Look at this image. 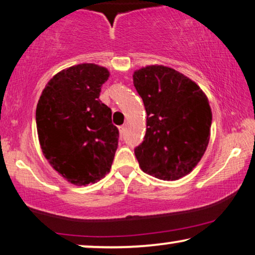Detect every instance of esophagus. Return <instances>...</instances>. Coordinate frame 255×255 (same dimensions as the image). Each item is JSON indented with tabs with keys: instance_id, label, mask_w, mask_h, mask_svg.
Masks as SVG:
<instances>
[{
	"instance_id": "esophagus-1",
	"label": "esophagus",
	"mask_w": 255,
	"mask_h": 255,
	"mask_svg": "<svg viewBox=\"0 0 255 255\" xmlns=\"http://www.w3.org/2000/svg\"><path fill=\"white\" fill-rule=\"evenodd\" d=\"M125 128H127V125H122V127L118 128V130H120V133L123 134L125 132Z\"/></svg>"
}]
</instances>
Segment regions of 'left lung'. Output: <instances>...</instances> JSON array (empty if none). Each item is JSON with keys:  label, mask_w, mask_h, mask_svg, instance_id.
<instances>
[{"label": "left lung", "mask_w": 255, "mask_h": 255, "mask_svg": "<svg viewBox=\"0 0 255 255\" xmlns=\"http://www.w3.org/2000/svg\"><path fill=\"white\" fill-rule=\"evenodd\" d=\"M133 85L147 114L144 141L134 148L139 167L163 181L186 176L210 140L212 113L207 95L188 76L162 65L137 69Z\"/></svg>", "instance_id": "left-lung-1"}]
</instances>
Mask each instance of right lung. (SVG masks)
Instances as JSON below:
<instances>
[{"label": "right lung", "instance_id": "obj_1", "mask_svg": "<svg viewBox=\"0 0 255 255\" xmlns=\"http://www.w3.org/2000/svg\"><path fill=\"white\" fill-rule=\"evenodd\" d=\"M106 67L80 64L57 73L41 93L36 123L43 154L59 175L87 186L110 172L118 146L111 109L99 100Z\"/></svg>", "mask_w": 255, "mask_h": 255}]
</instances>
